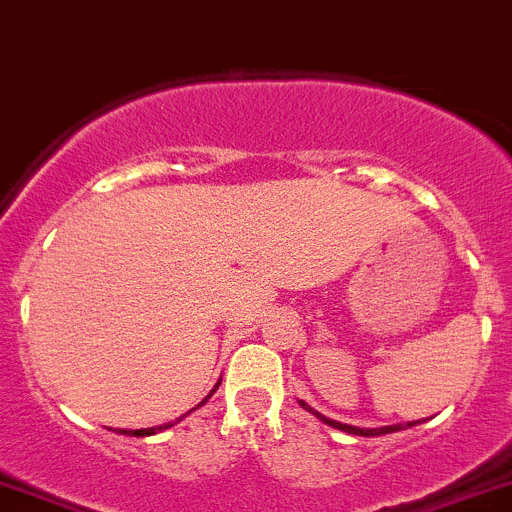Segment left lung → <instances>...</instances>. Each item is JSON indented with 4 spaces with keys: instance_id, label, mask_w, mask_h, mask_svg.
<instances>
[{
    "instance_id": "left-lung-1",
    "label": "left lung",
    "mask_w": 512,
    "mask_h": 512,
    "mask_svg": "<svg viewBox=\"0 0 512 512\" xmlns=\"http://www.w3.org/2000/svg\"><path fill=\"white\" fill-rule=\"evenodd\" d=\"M298 403L305 408L307 412H312V415L317 417V420H322L324 425L334 427V430H342L346 434H359V437H381V434H390V432H400V430H408V427H415L417 422H405V425H388V427H354V425H344V422H337V420H329V417H324L322 412H317L315 408H310V405L305 403V400H298Z\"/></svg>"
}]
</instances>
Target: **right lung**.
<instances>
[{"label":"right lung","instance_id":"right-lung-1","mask_svg":"<svg viewBox=\"0 0 512 512\" xmlns=\"http://www.w3.org/2000/svg\"><path fill=\"white\" fill-rule=\"evenodd\" d=\"M219 383H222V381H217V383H214V388L210 390V393H207V395H205V398H202V403H197V405H195V408H192V410L202 408V405H205V403H207V400H210V398H212V395H214V390H217V388H219ZM192 410H188V412H185V415H180V417H178V420H175V422L185 420V417H188ZM175 422H166V425H158V427H148V430H117V432H119V434H126V437H151V434H156V432H163V430H168V427H173V425H175Z\"/></svg>","mask_w":512,"mask_h":512}]
</instances>
